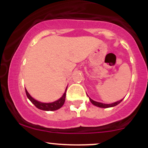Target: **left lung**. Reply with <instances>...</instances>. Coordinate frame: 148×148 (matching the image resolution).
<instances>
[{
    "mask_svg": "<svg viewBox=\"0 0 148 148\" xmlns=\"http://www.w3.org/2000/svg\"><path fill=\"white\" fill-rule=\"evenodd\" d=\"M89 99H90V102L92 103V104H94L95 106H96L100 107V108H110V107H113L115 106H117V105L119 104V103H120L122 101H123V99H122V100H120V101H116V102H114L113 103H110V104H106V103H100V102H97V101H94V100L90 99V98H89Z\"/></svg>",
    "mask_w": 148,
    "mask_h": 148,
    "instance_id": "1",
    "label": "left lung"
}]
</instances>
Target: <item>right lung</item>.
Masks as SVG:
<instances>
[{
    "label": "right lung",
    "mask_w": 148,
    "mask_h": 148,
    "mask_svg": "<svg viewBox=\"0 0 148 148\" xmlns=\"http://www.w3.org/2000/svg\"><path fill=\"white\" fill-rule=\"evenodd\" d=\"M66 92H67V88H66L65 92H64V95L61 98H60L57 101H54L52 103H42L40 101H37L35 99H33L31 96L30 95L29 93L28 92L27 90L25 89V93H26V95L28 97V99H30V101L35 105L39 109L43 110V111H56V110L59 109L63 106L64 101H65V97H66Z\"/></svg>",
    "instance_id": "obj_1"
}]
</instances>
